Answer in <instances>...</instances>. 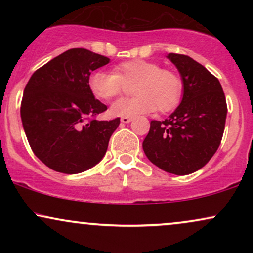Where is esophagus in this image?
Segmentation results:
<instances>
[{"mask_svg":"<svg viewBox=\"0 0 253 253\" xmlns=\"http://www.w3.org/2000/svg\"><path fill=\"white\" fill-rule=\"evenodd\" d=\"M132 120H133V118H128V117H124V118L120 119V121L123 124H129Z\"/></svg>","mask_w":253,"mask_h":253,"instance_id":"34e87169","label":"esophagus"}]
</instances>
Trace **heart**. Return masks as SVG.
I'll return each mask as SVG.
<instances>
[{
  "mask_svg": "<svg viewBox=\"0 0 253 253\" xmlns=\"http://www.w3.org/2000/svg\"><path fill=\"white\" fill-rule=\"evenodd\" d=\"M133 85L132 98H120L110 106L114 118H134L153 112L175 108L181 100L182 81L175 72L163 70L157 63L133 59L118 64L114 74L96 70L89 75L88 88L100 100H110L123 91L125 85Z\"/></svg>",
  "mask_w": 253,
  "mask_h": 253,
  "instance_id": "obj_1",
  "label": "heart"
}]
</instances>
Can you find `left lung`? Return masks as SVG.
<instances>
[{
    "label": "left lung",
    "instance_id": "obj_1",
    "mask_svg": "<svg viewBox=\"0 0 253 253\" xmlns=\"http://www.w3.org/2000/svg\"><path fill=\"white\" fill-rule=\"evenodd\" d=\"M181 75L179 106L164 121L152 120L143 150L151 163L173 175H189L210 162L221 143L227 104L219 80L184 54L167 56Z\"/></svg>",
    "mask_w": 253,
    "mask_h": 253
}]
</instances>
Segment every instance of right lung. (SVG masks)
Segmentation results:
<instances>
[{"label": "right lung", "mask_w": 253, "mask_h": 253, "mask_svg": "<svg viewBox=\"0 0 253 253\" xmlns=\"http://www.w3.org/2000/svg\"><path fill=\"white\" fill-rule=\"evenodd\" d=\"M109 60L85 48H71L28 81L20 109L22 126L34 155L50 169L80 173L106 155L120 119H92L107 106L90 92L88 77Z\"/></svg>", "instance_id": "1"}]
</instances>
